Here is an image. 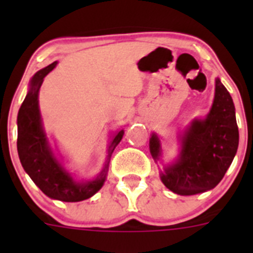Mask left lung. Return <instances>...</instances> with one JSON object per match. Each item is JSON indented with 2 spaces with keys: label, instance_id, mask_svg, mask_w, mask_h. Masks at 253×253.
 Segmentation results:
<instances>
[{
  "label": "left lung",
  "instance_id": "1",
  "mask_svg": "<svg viewBox=\"0 0 253 253\" xmlns=\"http://www.w3.org/2000/svg\"><path fill=\"white\" fill-rule=\"evenodd\" d=\"M238 126L231 95L219 78L215 80L213 106L204 120H194L181 137L176 162L165 167L161 180L172 193L182 196L211 190L224 177L238 148ZM152 157L161 156L160 139H149Z\"/></svg>",
  "mask_w": 253,
  "mask_h": 253
}]
</instances>
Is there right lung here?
Listing matches in <instances>:
<instances>
[{"label": "right lung", "mask_w": 253, "mask_h": 253, "mask_svg": "<svg viewBox=\"0 0 253 253\" xmlns=\"http://www.w3.org/2000/svg\"><path fill=\"white\" fill-rule=\"evenodd\" d=\"M55 66L57 62H53L31 78L30 88L17 115V152L25 172L46 196L67 203L82 202L95 195L104 185L111 154L122 140L124 130L118 131L111 140L106 163L97 177L86 182L73 180L51 152L40 118L38 101L40 86Z\"/></svg>", "instance_id": "add662e5"}]
</instances>
